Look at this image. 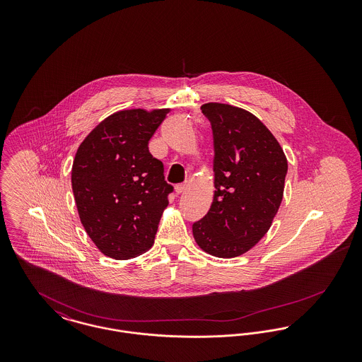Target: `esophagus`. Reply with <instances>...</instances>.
Returning a JSON list of instances; mask_svg holds the SVG:
<instances>
[{
    "instance_id": "1",
    "label": "esophagus",
    "mask_w": 362,
    "mask_h": 362,
    "mask_svg": "<svg viewBox=\"0 0 362 362\" xmlns=\"http://www.w3.org/2000/svg\"><path fill=\"white\" fill-rule=\"evenodd\" d=\"M185 189H186V183H179V185H176V186H175V191H176V194H182Z\"/></svg>"
}]
</instances>
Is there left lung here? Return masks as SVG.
<instances>
[{"label": "left lung", "instance_id": "8db88e82", "mask_svg": "<svg viewBox=\"0 0 362 362\" xmlns=\"http://www.w3.org/2000/svg\"><path fill=\"white\" fill-rule=\"evenodd\" d=\"M213 132L214 198L192 224L197 244L218 258H235L269 230L284 195L288 161L270 130L229 104L201 107Z\"/></svg>", "mask_w": 362, "mask_h": 362}]
</instances>
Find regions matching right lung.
I'll return each instance as SVG.
<instances>
[{
  "instance_id": "1",
  "label": "right lung",
  "mask_w": 362,
  "mask_h": 362,
  "mask_svg": "<svg viewBox=\"0 0 362 362\" xmlns=\"http://www.w3.org/2000/svg\"><path fill=\"white\" fill-rule=\"evenodd\" d=\"M168 112H115L88 134L76 153L71 189L80 220L107 257L134 258L155 243L173 187L148 145Z\"/></svg>"
}]
</instances>
